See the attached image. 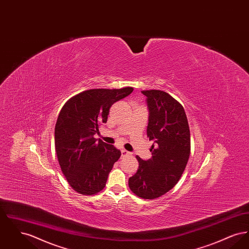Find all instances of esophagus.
<instances>
[{
	"label": "esophagus",
	"instance_id": "esophagus-1",
	"mask_svg": "<svg viewBox=\"0 0 249 249\" xmlns=\"http://www.w3.org/2000/svg\"><path fill=\"white\" fill-rule=\"evenodd\" d=\"M121 155H122L123 157H125V156H129V155H130V153L129 151L125 150V149H122V150H121Z\"/></svg>",
	"mask_w": 249,
	"mask_h": 249
}]
</instances>
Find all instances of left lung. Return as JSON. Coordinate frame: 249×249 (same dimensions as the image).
Returning <instances> with one entry per match:
<instances>
[{"instance_id":"left-lung-1","label":"left lung","mask_w":249,"mask_h":249,"mask_svg":"<svg viewBox=\"0 0 249 249\" xmlns=\"http://www.w3.org/2000/svg\"><path fill=\"white\" fill-rule=\"evenodd\" d=\"M148 109L147 137L153 141L149 160L136 156L139 168L129 178L131 191L153 200L172 190L181 178L190 158V134L183 107L162 90H143Z\"/></svg>"}]
</instances>
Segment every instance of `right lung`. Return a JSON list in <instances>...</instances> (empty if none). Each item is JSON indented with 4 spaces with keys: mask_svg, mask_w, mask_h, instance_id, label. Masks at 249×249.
I'll use <instances>...</instances> for the list:
<instances>
[{
    "mask_svg": "<svg viewBox=\"0 0 249 249\" xmlns=\"http://www.w3.org/2000/svg\"><path fill=\"white\" fill-rule=\"evenodd\" d=\"M132 90L130 87L89 89L73 96L61 108L55 126V148L63 175L78 193L93 195L106 187L121 152L93 136L99 126L107 123L110 107Z\"/></svg>",
    "mask_w": 249,
    "mask_h": 249,
    "instance_id": "1",
    "label": "right lung"
}]
</instances>
